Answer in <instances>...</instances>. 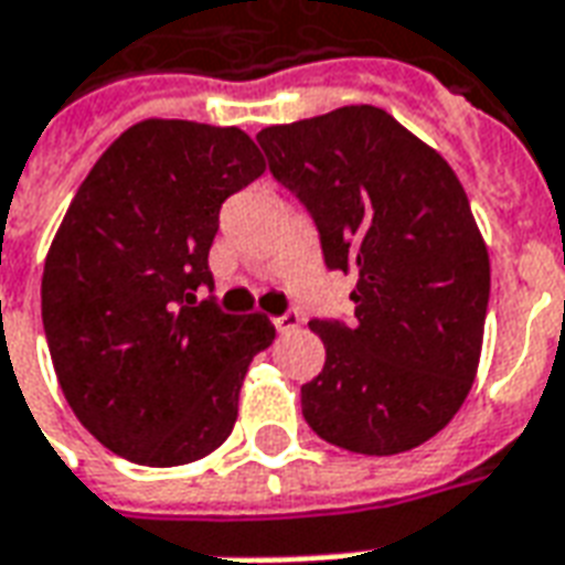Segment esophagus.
<instances>
[{
  "label": "esophagus",
  "instance_id": "34e87169",
  "mask_svg": "<svg viewBox=\"0 0 565 565\" xmlns=\"http://www.w3.org/2000/svg\"><path fill=\"white\" fill-rule=\"evenodd\" d=\"M271 323H275V329H278L281 335H287V332H296V329H302V315H296V311H287V315L275 317Z\"/></svg>",
  "mask_w": 565,
  "mask_h": 565
}]
</instances>
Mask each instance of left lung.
<instances>
[{"mask_svg":"<svg viewBox=\"0 0 565 565\" xmlns=\"http://www.w3.org/2000/svg\"><path fill=\"white\" fill-rule=\"evenodd\" d=\"M302 200L329 269H356L353 323L311 320L326 365L302 416L359 455L411 452L461 411L482 356L488 245L437 149L371 104L257 134Z\"/></svg>","mask_w":565,"mask_h":565,"instance_id":"8db88e82","label":"left lung"}]
</instances>
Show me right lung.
Wrapping results in <instances>:
<instances>
[{
	"label": "right lung",
	"instance_id": "add662e5",
	"mask_svg": "<svg viewBox=\"0 0 565 565\" xmlns=\"http://www.w3.org/2000/svg\"><path fill=\"white\" fill-rule=\"evenodd\" d=\"M266 170L242 128L143 119L95 161L50 242L41 317L74 416L110 452L179 467L215 452L239 416L263 315H224L209 248L221 203Z\"/></svg>",
	"mask_w": 565,
	"mask_h": 565
}]
</instances>
